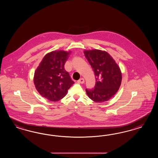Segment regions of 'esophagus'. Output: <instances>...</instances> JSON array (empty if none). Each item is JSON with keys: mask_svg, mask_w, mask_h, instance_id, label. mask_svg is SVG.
<instances>
[{"mask_svg": "<svg viewBox=\"0 0 158 158\" xmlns=\"http://www.w3.org/2000/svg\"><path fill=\"white\" fill-rule=\"evenodd\" d=\"M77 82H78L79 83H81V84H83V83H84V82H85V80H84V79H83V78H81L79 80H78V81H77Z\"/></svg>", "mask_w": 158, "mask_h": 158, "instance_id": "1", "label": "esophagus"}]
</instances>
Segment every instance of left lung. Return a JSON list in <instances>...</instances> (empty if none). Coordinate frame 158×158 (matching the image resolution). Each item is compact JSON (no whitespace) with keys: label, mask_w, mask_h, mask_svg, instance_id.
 I'll return each mask as SVG.
<instances>
[{"label":"left lung","mask_w":158,"mask_h":158,"mask_svg":"<svg viewBox=\"0 0 158 158\" xmlns=\"http://www.w3.org/2000/svg\"><path fill=\"white\" fill-rule=\"evenodd\" d=\"M85 56L90 64L96 77V85L91 89H86L89 97L96 102L110 100L119 90L122 81L119 67L110 55L104 51H85Z\"/></svg>","instance_id":"obj_1"}]
</instances>
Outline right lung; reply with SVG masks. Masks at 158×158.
<instances>
[{"mask_svg": "<svg viewBox=\"0 0 158 158\" xmlns=\"http://www.w3.org/2000/svg\"><path fill=\"white\" fill-rule=\"evenodd\" d=\"M69 52L62 50L48 53L35 72L34 84L39 93L51 101H57L67 94L74 83L64 69Z\"/></svg>", "mask_w": 158, "mask_h": 158, "instance_id": "add662e5", "label": "right lung"}]
</instances>
